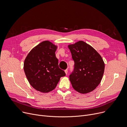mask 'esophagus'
<instances>
[{
  "label": "esophagus",
  "instance_id": "1",
  "mask_svg": "<svg viewBox=\"0 0 127 127\" xmlns=\"http://www.w3.org/2000/svg\"><path fill=\"white\" fill-rule=\"evenodd\" d=\"M65 72L66 74L67 75V73H68V70H67V69H66V70H65Z\"/></svg>",
  "mask_w": 127,
  "mask_h": 127
}]
</instances>
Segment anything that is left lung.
Returning <instances> with one entry per match:
<instances>
[{
  "instance_id": "left-lung-1",
  "label": "left lung",
  "mask_w": 127,
  "mask_h": 127,
  "mask_svg": "<svg viewBox=\"0 0 127 127\" xmlns=\"http://www.w3.org/2000/svg\"><path fill=\"white\" fill-rule=\"evenodd\" d=\"M74 62V70L69 75L73 88L86 94L95 90L100 83L105 64L101 56L83 41L68 45Z\"/></svg>"
}]
</instances>
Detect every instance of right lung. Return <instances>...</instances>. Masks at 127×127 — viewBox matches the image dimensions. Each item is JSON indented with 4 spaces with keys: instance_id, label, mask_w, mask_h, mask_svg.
<instances>
[{
    "instance_id": "add662e5",
    "label": "right lung",
    "mask_w": 127,
    "mask_h": 127,
    "mask_svg": "<svg viewBox=\"0 0 127 127\" xmlns=\"http://www.w3.org/2000/svg\"><path fill=\"white\" fill-rule=\"evenodd\" d=\"M57 46L45 40L33 48L24 63V70L31 86L42 93L56 87L65 72L59 67L55 52Z\"/></svg>"
}]
</instances>
